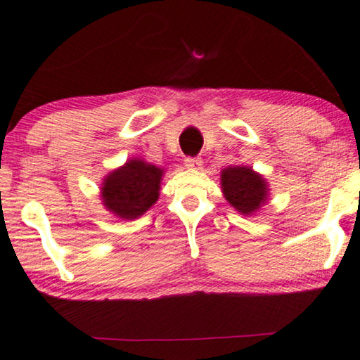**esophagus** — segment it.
<instances>
[{
  "label": "esophagus",
  "mask_w": 360,
  "mask_h": 360,
  "mask_svg": "<svg viewBox=\"0 0 360 360\" xmlns=\"http://www.w3.org/2000/svg\"><path fill=\"white\" fill-rule=\"evenodd\" d=\"M184 165H186V168H189V169H199L202 166V160L199 158V156H187V158L184 160Z\"/></svg>",
  "instance_id": "34e87169"
}]
</instances>
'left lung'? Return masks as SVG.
<instances>
[{
  "label": "left lung",
  "mask_w": 360,
  "mask_h": 360,
  "mask_svg": "<svg viewBox=\"0 0 360 360\" xmlns=\"http://www.w3.org/2000/svg\"><path fill=\"white\" fill-rule=\"evenodd\" d=\"M221 189L225 199L243 215L256 212L267 197L264 178L245 166H233L221 171Z\"/></svg>",
  "instance_id": "8db88e82"
}]
</instances>
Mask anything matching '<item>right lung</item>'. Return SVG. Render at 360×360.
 <instances>
[{
  "label": "right lung",
  "mask_w": 360,
  "mask_h": 360,
  "mask_svg": "<svg viewBox=\"0 0 360 360\" xmlns=\"http://www.w3.org/2000/svg\"><path fill=\"white\" fill-rule=\"evenodd\" d=\"M163 169L141 160H130L104 179L101 195L105 209L120 219L134 220L158 200Z\"/></svg>",
  "instance_id": "obj_1"
}]
</instances>
